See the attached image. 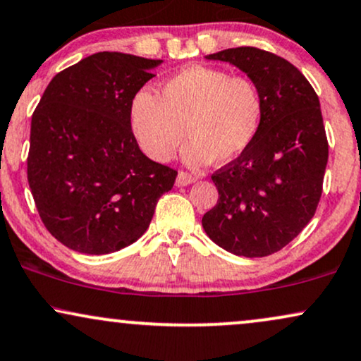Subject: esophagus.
<instances>
[{"label":"esophagus","mask_w":361,"mask_h":361,"mask_svg":"<svg viewBox=\"0 0 361 361\" xmlns=\"http://www.w3.org/2000/svg\"><path fill=\"white\" fill-rule=\"evenodd\" d=\"M197 180L193 175H190V173H185V171H180L176 176V186H186L190 183H193V181Z\"/></svg>","instance_id":"34e87169"}]
</instances>
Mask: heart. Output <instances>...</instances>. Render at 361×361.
I'll return each mask as SVG.
<instances>
[{
    "instance_id": "obj_1",
    "label": "heart",
    "mask_w": 361,
    "mask_h": 361,
    "mask_svg": "<svg viewBox=\"0 0 361 361\" xmlns=\"http://www.w3.org/2000/svg\"><path fill=\"white\" fill-rule=\"evenodd\" d=\"M262 95L247 77L215 67L183 68L164 82L161 97L149 90L134 95V136L154 161H169L185 139L192 166L235 159L252 145L262 121Z\"/></svg>"
}]
</instances>
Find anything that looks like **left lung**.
<instances>
[{
	"label": "left lung",
	"instance_id": "1",
	"mask_svg": "<svg viewBox=\"0 0 361 361\" xmlns=\"http://www.w3.org/2000/svg\"><path fill=\"white\" fill-rule=\"evenodd\" d=\"M207 59L245 72L264 111L252 145L212 175L219 202L202 225L222 249L266 257L298 237L318 208L328 163L319 99L293 63L271 51L238 47Z\"/></svg>",
	"mask_w": 361,
	"mask_h": 361
}]
</instances>
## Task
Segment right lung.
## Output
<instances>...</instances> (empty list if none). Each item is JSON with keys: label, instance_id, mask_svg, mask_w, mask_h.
<instances>
[{"label": "right lung", "instance_id": "1", "mask_svg": "<svg viewBox=\"0 0 361 361\" xmlns=\"http://www.w3.org/2000/svg\"><path fill=\"white\" fill-rule=\"evenodd\" d=\"M163 60L99 51L51 79L32 116L28 185L43 225L82 254H111L149 227L178 171L142 154L131 104Z\"/></svg>", "mask_w": 361, "mask_h": 361}]
</instances>
